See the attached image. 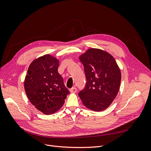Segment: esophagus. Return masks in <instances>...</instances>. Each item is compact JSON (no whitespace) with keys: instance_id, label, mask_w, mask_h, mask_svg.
<instances>
[{"instance_id":"esophagus-1","label":"esophagus","mask_w":151,"mask_h":151,"mask_svg":"<svg viewBox=\"0 0 151 151\" xmlns=\"http://www.w3.org/2000/svg\"><path fill=\"white\" fill-rule=\"evenodd\" d=\"M70 92L71 93H75L77 92V89L76 88H75V87H74V88H72L71 89H70Z\"/></svg>"}]
</instances>
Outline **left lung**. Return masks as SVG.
<instances>
[{
    "label": "left lung",
    "mask_w": 151,
    "mask_h": 151,
    "mask_svg": "<svg viewBox=\"0 0 151 151\" xmlns=\"http://www.w3.org/2000/svg\"><path fill=\"white\" fill-rule=\"evenodd\" d=\"M86 83L79 96L86 107L95 111L107 108L116 96L121 82L119 67L110 54L91 48L79 57Z\"/></svg>",
    "instance_id": "8db88e82"
}]
</instances>
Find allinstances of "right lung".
Listing matches in <instances>:
<instances>
[{
  "label": "right lung",
  "mask_w": 151,
  "mask_h": 151,
  "mask_svg": "<svg viewBox=\"0 0 151 151\" xmlns=\"http://www.w3.org/2000/svg\"><path fill=\"white\" fill-rule=\"evenodd\" d=\"M59 62L50 55L32 62L24 81V89L32 104L42 113H55L64 103L69 91L58 72Z\"/></svg>",
  "instance_id": "1"
}]
</instances>
